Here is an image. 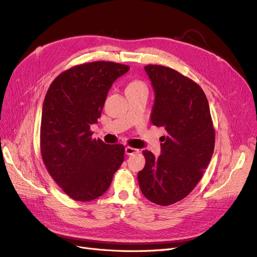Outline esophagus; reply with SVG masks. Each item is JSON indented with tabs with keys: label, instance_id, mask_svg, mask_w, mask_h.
Instances as JSON below:
<instances>
[{
	"label": "esophagus",
	"instance_id": "obj_1",
	"mask_svg": "<svg viewBox=\"0 0 257 257\" xmlns=\"http://www.w3.org/2000/svg\"><path fill=\"white\" fill-rule=\"evenodd\" d=\"M139 153L138 149H135V148H132V147H126L125 148V154L126 155H134Z\"/></svg>",
	"mask_w": 257,
	"mask_h": 257
}]
</instances>
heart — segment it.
Masks as SVG:
<instances>
[{
  "instance_id": "obj_1",
  "label": "heart",
  "mask_w": 257,
  "mask_h": 257,
  "mask_svg": "<svg viewBox=\"0 0 257 257\" xmlns=\"http://www.w3.org/2000/svg\"><path fill=\"white\" fill-rule=\"evenodd\" d=\"M138 88H146V87L142 81H137V80L130 82V84L127 85V90H133V89H138Z\"/></svg>"
}]
</instances>
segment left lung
I'll return each instance as SVG.
<instances>
[{
	"label": "left lung",
	"mask_w": 257,
	"mask_h": 257,
	"mask_svg": "<svg viewBox=\"0 0 257 257\" xmlns=\"http://www.w3.org/2000/svg\"><path fill=\"white\" fill-rule=\"evenodd\" d=\"M145 71L154 91L151 123L167 135L158 158L143 151L146 165L137 178L147 199L168 206L188 196L203 177L214 150V130L197 83L166 66L147 65Z\"/></svg>",
	"instance_id": "1"
}]
</instances>
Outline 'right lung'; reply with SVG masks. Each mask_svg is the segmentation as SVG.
<instances>
[{"mask_svg": "<svg viewBox=\"0 0 257 257\" xmlns=\"http://www.w3.org/2000/svg\"><path fill=\"white\" fill-rule=\"evenodd\" d=\"M130 67L91 62L60 74L45 96L41 151L49 175L67 195L80 201L102 196L124 161L122 145L92 139L112 83Z\"/></svg>", "mask_w": 257, "mask_h": 257, "instance_id": "1", "label": "right lung"}]
</instances>
